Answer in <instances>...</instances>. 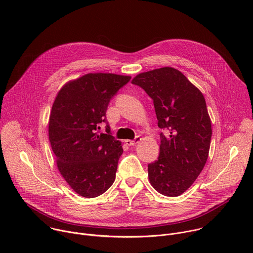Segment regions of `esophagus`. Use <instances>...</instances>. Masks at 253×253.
<instances>
[{
    "label": "esophagus",
    "mask_w": 253,
    "mask_h": 253,
    "mask_svg": "<svg viewBox=\"0 0 253 253\" xmlns=\"http://www.w3.org/2000/svg\"><path fill=\"white\" fill-rule=\"evenodd\" d=\"M140 140H141L140 136H136L134 140H126V141H125V143L127 144L128 146H134V145H136L137 143H139V141H140Z\"/></svg>",
    "instance_id": "esophagus-1"
}]
</instances>
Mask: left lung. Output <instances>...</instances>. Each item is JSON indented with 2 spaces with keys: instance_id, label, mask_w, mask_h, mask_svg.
Returning <instances> with one entry per match:
<instances>
[{
  "instance_id": "1",
  "label": "left lung",
  "mask_w": 253,
  "mask_h": 253,
  "mask_svg": "<svg viewBox=\"0 0 253 253\" xmlns=\"http://www.w3.org/2000/svg\"><path fill=\"white\" fill-rule=\"evenodd\" d=\"M132 84L153 100L160 133L158 159L148 164L150 183L159 193H184L202 171L209 153L211 121L202 93L181 73L164 67L137 75Z\"/></svg>"
}]
</instances>
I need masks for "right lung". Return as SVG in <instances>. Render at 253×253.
I'll return each instance as SVG.
<instances>
[{
  "label": "right lung",
  "instance_id": "obj_1",
  "mask_svg": "<svg viewBox=\"0 0 253 253\" xmlns=\"http://www.w3.org/2000/svg\"><path fill=\"white\" fill-rule=\"evenodd\" d=\"M130 76L90 73L65 84L49 119V140L58 169L77 194L93 198L115 181L121 142L110 132L106 111L110 100ZM106 123V134L99 133Z\"/></svg>",
  "mask_w": 253,
  "mask_h": 253
}]
</instances>
